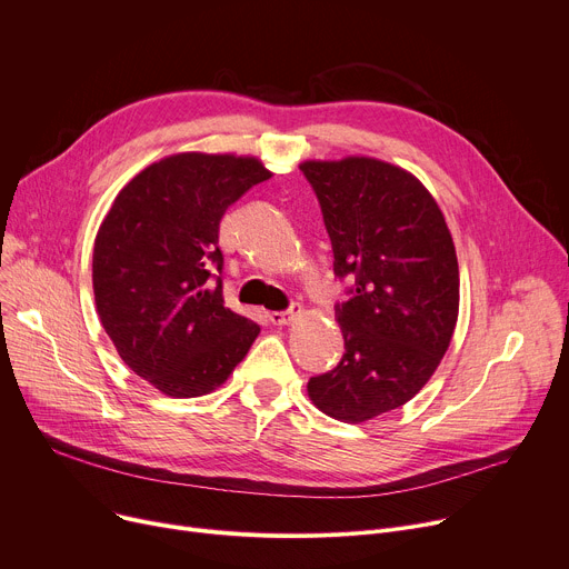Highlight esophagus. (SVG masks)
I'll return each mask as SVG.
<instances>
[{"mask_svg": "<svg viewBox=\"0 0 569 569\" xmlns=\"http://www.w3.org/2000/svg\"><path fill=\"white\" fill-rule=\"evenodd\" d=\"M300 312H303V308H300V303H291L289 310H284V312H271L269 319H271L273 326H287V323H291L296 317H300Z\"/></svg>", "mask_w": 569, "mask_h": 569, "instance_id": "34e87169", "label": "esophagus"}]
</instances>
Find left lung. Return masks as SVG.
<instances>
[{"label": "left lung", "instance_id": "left-lung-1", "mask_svg": "<svg viewBox=\"0 0 569 569\" xmlns=\"http://www.w3.org/2000/svg\"><path fill=\"white\" fill-rule=\"evenodd\" d=\"M332 271L351 280L336 303L345 356L308 392L330 418L365 422L407 405L452 340L459 266L446 218L409 172L375 158L303 162Z\"/></svg>", "mask_w": 569, "mask_h": 569}]
</instances>
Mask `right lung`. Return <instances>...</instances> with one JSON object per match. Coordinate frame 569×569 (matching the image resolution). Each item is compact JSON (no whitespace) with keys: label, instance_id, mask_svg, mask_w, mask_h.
I'll return each mask as SVG.
<instances>
[{"label":"right lung","instance_id":"1","mask_svg":"<svg viewBox=\"0 0 569 569\" xmlns=\"http://www.w3.org/2000/svg\"><path fill=\"white\" fill-rule=\"evenodd\" d=\"M271 179L254 158L179 153L114 199L93 243V296L119 356L170 397L216 390L259 326L224 308V211Z\"/></svg>","mask_w":569,"mask_h":569}]
</instances>
